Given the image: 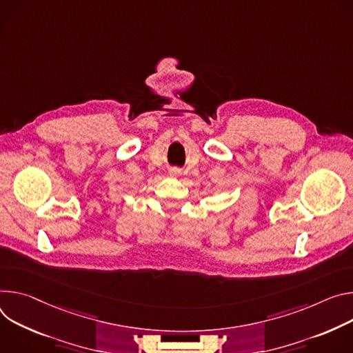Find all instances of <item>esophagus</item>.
Returning <instances> with one entry per match:
<instances>
[{"instance_id":"esophagus-1","label":"esophagus","mask_w":353,"mask_h":353,"mask_svg":"<svg viewBox=\"0 0 353 353\" xmlns=\"http://www.w3.org/2000/svg\"><path fill=\"white\" fill-rule=\"evenodd\" d=\"M170 175H171V176H178V175H179V170H176V168L170 170Z\"/></svg>"}]
</instances>
